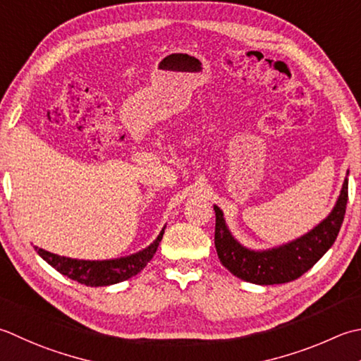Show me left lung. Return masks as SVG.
Returning a JSON list of instances; mask_svg holds the SVG:
<instances>
[{"instance_id":"8db88e82","label":"left lung","mask_w":361,"mask_h":361,"mask_svg":"<svg viewBox=\"0 0 361 361\" xmlns=\"http://www.w3.org/2000/svg\"><path fill=\"white\" fill-rule=\"evenodd\" d=\"M348 204V178L334 209L305 235L266 250H253L243 245L231 235L222 209L214 204L216 231L214 244L217 257L238 279L255 285H280L299 279L319 261L340 233Z\"/></svg>"}]
</instances>
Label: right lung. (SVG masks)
<instances>
[{"label":"right lung","instance_id":"right-lung-1","mask_svg":"<svg viewBox=\"0 0 361 361\" xmlns=\"http://www.w3.org/2000/svg\"><path fill=\"white\" fill-rule=\"evenodd\" d=\"M164 228L166 227H162L158 238L144 250L114 259H76L56 255V253L39 249V247H34V249L49 266H53L66 277L76 280L78 283L86 286H109L128 280L144 269L148 261L157 253L162 235H164Z\"/></svg>","mask_w":361,"mask_h":361}]
</instances>
